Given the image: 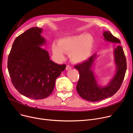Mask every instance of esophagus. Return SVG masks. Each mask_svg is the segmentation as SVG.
Returning a JSON list of instances; mask_svg holds the SVG:
<instances>
[{
	"instance_id": "obj_1",
	"label": "esophagus",
	"mask_w": 133,
	"mask_h": 133,
	"mask_svg": "<svg viewBox=\"0 0 133 133\" xmlns=\"http://www.w3.org/2000/svg\"><path fill=\"white\" fill-rule=\"evenodd\" d=\"M71 68L72 67H71V66H69V65H67L66 66V70H69V69H71Z\"/></svg>"
}]
</instances>
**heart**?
Segmentation results:
<instances>
[{"label": "heart", "mask_w": 133, "mask_h": 133, "mask_svg": "<svg viewBox=\"0 0 133 133\" xmlns=\"http://www.w3.org/2000/svg\"><path fill=\"white\" fill-rule=\"evenodd\" d=\"M94 39L90 34H81L67 37L52 45V52L58 60L64 58V53L69 54L71 60L81 63L88 59L91 54Z\"/></svg>", "instance_id": "b5f03b06"}]
</instances>
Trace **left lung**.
I'll use <instances>...</instances> for the list:
<instances>
[{"mask_svg":"<svg viewBox=\"0 0 133 133\" xmlns=\"http://www.w3.org/2000/svg\"><path fill=\"white\" fill-rule=\"evenodd\" d=\"M104 40L111 43H120V40L113 36L109 31L103 33ZM114 60L116 72L108 84L101 87L92 70V67L97 57L96 54L90 57L88 60L74 67L79 73V79L76 88L79 95L87 101L95 102L108 98L114 95L120 89L123 81L127 69L126 58L122 47L118 45L114 50Z\"/></svg>","mask_w":133,"mask_h":133,"instance_id":"1","label":"left lung"}]
</instances>
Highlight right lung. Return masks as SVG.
I'll list each match as a JSON object with an SVG mask.
<instances>
[{
	"instance_id": "1",
	"label": "right lung",
	"mask_w": 133,
	"mask_h": 133,
	"mask_svg": "<svg viewBox=\"0 0 133 133\" xmlns=\"http://www.w3.org/2000/svg\"><path fill=\"white\" fill-rule=\"evenodd\" d=\"M42 31L34 27L17 37L8 61L14 87L19 93L36 100L45 99L52 93L56 79L66 67L51 60L48 52L41 47L46 43Z\"/></svg>"
}]
</instances>
